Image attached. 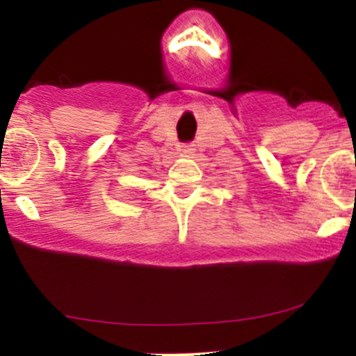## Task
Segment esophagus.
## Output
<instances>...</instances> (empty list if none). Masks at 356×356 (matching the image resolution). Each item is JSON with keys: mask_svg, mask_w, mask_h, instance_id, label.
<instances>
[{"mask_svg": "<svg viewBox=\"0 0 356 356\" xmlns=\"http://www.w3.org/2000/svg\"><path fill=\"white\" fill-rule=\"evenodd\" d=\"M194 145H184V147H182V153H186V155H193L194 153Z\"/></svg>", "mask_w": 356, "mask_h": 356, "instance_id": "34e87169", "label": "esophagus"}]
</instances>
